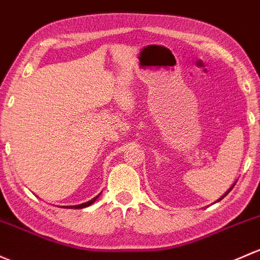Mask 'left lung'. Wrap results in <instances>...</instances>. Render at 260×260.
Segmentation results:
<instances>
[{
    "mask_svg": "<svg viewBox=\"0 0 260 260\" xmlns=\"http://www.w3.org/2000/svg\"><path fill=\"white\" fill-rule=\"evenodd\" d=\"M235 183H237V181H235ZM235 183H234V184H233V185H232V186H230V188H229V189H228V190H226V191H225V194H224V195H223V197H221V198H219V199H218V200H216V202H215V203H218V202H220V200H221V199H223V198H225V197H226V195H228V192H229V191H230V190H232V189H233V188H234V185H235Z\"/></svg>",
    "mask_w": 260,
    "mask_h": 260,
    "instance_id": "1",
    "label": "left lung"
}]
</instances>
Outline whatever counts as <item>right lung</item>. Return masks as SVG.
<instances>
[{"instance_id": "right-lung-1", "label": "right lung", "mask_w": 260, "mask_h": 260, "mask_svg": "<svg viewBox=\"0 0 260 260\" xmlns=\"http://www.w3.org/2000/svg\"><path fill=\"white\" fill-rule=\"evenodd\" d=\"M100 194H101V192H100ZM100 194H99L98 197L93 198V199H91V200H89V202H86V203H82V204H79V205H69V207H65V208H68V209H82V208H86V207H89V205L92 204V203H95L96 199L100 197Z\"/></svg>"}]
</instances>
